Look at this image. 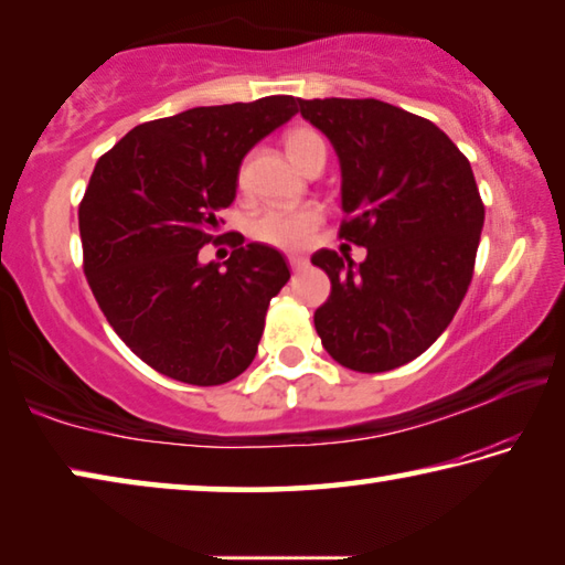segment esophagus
Returning a JSON list of instances; mask_svg holds the SVG:
<instances>
[{
	"label": "esophagus",
	"mask_w": 565,
	"mask_h": 565,
	"mask_svg": "<svg viewBox=\"0 0 565 565\" xmlns=\"http://www.w3.org/2000/svg\"><path fill=\"white\" fill-rule=\"evenodd\" d=\"M289 266L294 271H301V269H306V266H309V259H306V256H301V254H289Z\"/></svg>",
	"instance_id": "esophagus-1"
}]
</instances>
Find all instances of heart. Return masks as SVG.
<instances>
[{"instance_id":"heart-1","label":"heart","mask_w":565,"mask_h":565,"mask_svg":"<svg viewBox=\"0 0 565 565\" xmlns=\"http://www.w3.org/2000/svg\"><path fill=\"white\" fill-rule=\"evenodd\" d=\"M317 145H323V139L313 129H294L286 137V151L291 159ZM319 222L321 212L317 206H269L256 216L254 236L279 248H301L311 242Z\"/></svg>"}]
</instances>
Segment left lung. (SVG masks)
Instances as JSON below:
<instances>
[{"label":"left lung","instance_id":"1","mask_svg":"<svg viewBox=\"0 0 565 565\" xmlns=\"http://www.w3.org/2000/svg\"><path fill=\"white\" fill-rule=\"evenodd\" d=\"M341 167V236L353 264L321 248L331 279L313 327L333 361L381 374L441 337L473 276L483 202L471 164L434 121L379 99H299Z\"/></svg>","mask_w":565,"mask_h":565}]
</instances>
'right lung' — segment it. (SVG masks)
I'll use <instances>...</instances> for the list:
<instances>
[{
  "label": "right lung",
  "mask_w": 565,
  "mask_h": 565,
  "mask_svg": "<svg viewBox=\"0 0 565 565\" xmlns=\"http://www.w3.org/2000/svg\"><path fill=\"white\" fill-rule=\"evenodd\" d=\"M294 114L284 94L186 109L134 127L94 167L79 206L84 274L111 329L159 374L218 386L254 361L291 276L284 254L236 234L222 269L199 248L236 199L244 157Z\"/></svg>",
  "instance_id": "1"
}]
</instances>
